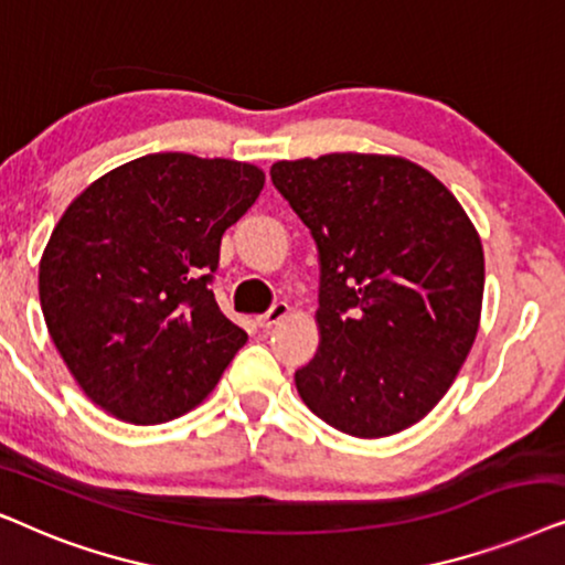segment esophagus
<instances>
[{"label": "esophagus", "instance_id": "1", "mask_svg": "<svg viewBox=\"0 0 565 565\" xmlns=\"http://www.w3.org/2000/svg\"><path fill=\"white\" fill-rule=\"evenodd\" d=\"M289 312H291V307H289L287 302H276L266 315H258V318H255V322H258L260 328H274V326H278V322H281L284 318H287Z\"/></svg>", "mask_w": 565, "mask_h": 565}]
</instances>
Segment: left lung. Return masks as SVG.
I'll return each mask as SVG.
<instances>
[{"label":"left lung","instance_id":"1","mask_svg":"<svg viewBox=\"0 0 565 565\" xmlns=\"http://www.w3.org/2000/svg\"><path fill=\"white\" fill-rule=\"evenodd\" d=\"M270 180L320 255V349L295 374L299 397L356 439L418 424L476 343V224L439 178L395 154L281 160Z\"/></svg>","mask_w":565,"mask_h":565}]
</instances>
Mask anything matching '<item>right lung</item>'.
Wrapping results in <instances>:
<instances>
[{"label": "right lung", "mask_w": 565, "mask_h": 565, "mask_svg": "<svg viewBox=\"0 0 565 565\" xmlns=\"http://www.w3.org/2000/svg\"><path fill=\"white\" fill-rule=\"evenodd\" d=\"M263 183L258 164L160 152L105 172L66 206L38 295L66 370L108 416H183L245 345L209 281L224 230Z\"/></svg>", "instance_id": "obj_1"}]
</instances>
